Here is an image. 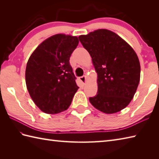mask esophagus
<instances>
[{"label": "esophagus", "instance_id": "34e87169", "mask_svg": "<svg viewBox=\"0 0 159 159\" xmlns=\"http://www.w3.org/2000/svg\"><path fill=\"white\" fill-rule=\"evenodd\" d=\"M79 80L81 81L83 84L85 83V80H86V76H83L79 77Z\"/></svg>", "mask_w": 159, "mask_h": 159}]
</instances>
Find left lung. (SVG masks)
<instances>
[{"mask_svg": "<svg viewBox=\"0 0 159 159\" xmlns=\"http://www.w3.org/2000/svg\"><path fill=\"white\" fill-rule=\"evenodd\" d=\"M92 58L98 74V92L91 104L107 114L117 113L128 105L140 80L141 67L134 50L119 35L98 29L79 37Z\"/></svg>", "mask_w": 159, "mask_h": 159, "instance_id": "left-lung-1", "label": "left lung"}]
</instances>
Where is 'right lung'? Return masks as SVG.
<instances>
[{
    "mask_svg": "<svg viewBox=\"0 0 159 159\" xmlns=\"http://www.w3.org/2000/svg\"><path fill=\"white\" fill-rule=\"evenodd\" d=\"M77 37L55 35L39 44L26 64V84L32 100L43 112L66 110L79 88L70 63Z\"/></svg>",
    "mask_w": 159,
    "mask_h": 159,
    "instance_id": "right-lung-1",
    "label": "right lung"
}]
</instances>
